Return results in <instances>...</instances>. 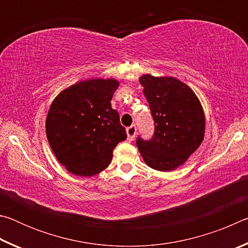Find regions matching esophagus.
I'll return each instance as SVG.
<instances>
[{"label": "esophagus", "instance_id": "1", "mask_svg": "<svg viewBox=\"0 0 248 248\" xmlns=\"http://www.w3.org/2000/svg\"><path fill=\"white\" fill-rule=\"evenodd\" d=\"M127 134H128V140L129 141H132L134 139V137H136V134H137L136 124H132V125H130V127L127 128Z\"/></svg>", "mask_w": 248, "mask_h": 248}]
</instances>
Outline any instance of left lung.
<instances>
[{
    "label": "left lung",
    "instance_id": "left-lung-1",
    "mask_svg": "<svg viewBox=\"0 0 248 248\" xmlns=\"http://www.w3.org/2000/svg\"><path fill=\"white\" fill-rule=\"evenodd\" d=\"M154 120L150 140L137 138V146L150 167L162 171L184 164L204 136V114L189 86L174 78H140Z\"/></svg>",
    "mask_w": 248,
    "mask_h": 248
}]
</instances>
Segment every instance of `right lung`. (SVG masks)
Returning a JSON list of instances; mask_svg holds the SVG:
<instances>
[{"label": "right lung", "mask_w": 248, "mask_h": 248, "mask_svg": "<svg viewBox=\"0 0 248 248\" xmlns=\"http://www.w3.org/2000/svg\"><path fill=\"white\" fill-rule=\"evenodd\" d=\"M116 79L83 81L59 94L50 106L46 133L58 161L71 173L93 176L109 165L112 151L127 139L110 100Z\"/></svg>", "instance_id": "obj_1"}]
</instances>
